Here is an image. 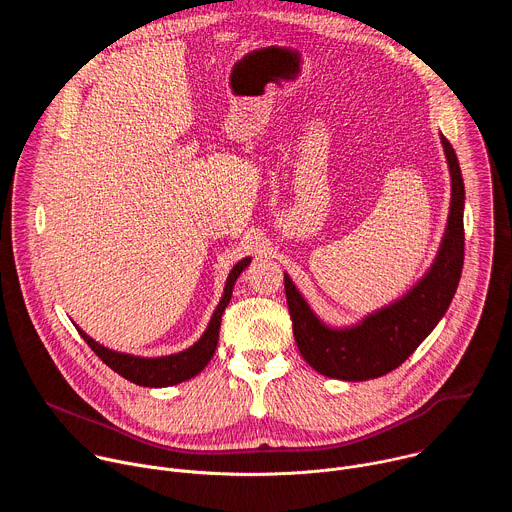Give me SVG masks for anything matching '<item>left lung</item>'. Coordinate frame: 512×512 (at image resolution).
Instances as JSON below:
<instances>
[{
  "mask_svg": "<svg viewBox=\"0 0 512 512\" xmlns=\"http://www.w3.org/2000/svg\"><path fill=\"white\" fill-rule=\"evenodd\" d=\"M442 137L452 202L446 233L427 273L397 302L348 328L326 326L285 273V298L300 354L320 375L369 381L395 371L429 336L452 304L464 265V180L452 143Z\"/></svg>",
  "mask_w": 512,
  "mask_h": 512,
  "instance_id": "left-lung-1",
  "label": "left lung"
}]
</instances>
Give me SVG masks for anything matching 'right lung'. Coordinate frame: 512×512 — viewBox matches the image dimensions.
<instances>
[{"label":"right lung","mask_w":512,"mask_h":512,"mask_svg":"<svg viewBox=\"0 0 512 512\" xmlns=\"http://www.w3.org/2000/svg\"><path fill=\"white\" fill-rule=\"evenodd\" d=\"M249 263H251V257H245L231 269V273L227 277V283H225V294H223L221 302H218L204 334L200 336L198 342H194L190 348H186L182 352L168 354V356H158V358L133 356V354H125V352L105 348L103 344H99L91 336H87L79 326H77V330L83 336V340L91 346V350L107 364L109 369H113L123 379L131 381L139 387L178 385L182 381H188V379L196 377L210 362V358L216 350V344H218V330H221L223 312L229 306L231 296H233L235 281Z\"/></svg>","instance_id":"obj_1"}]
</instances>
